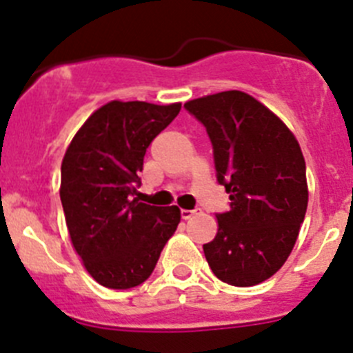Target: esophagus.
Wrapping results in <instances>:
<instances>
[{
	"label": "esophagus",
	"mask_w": 353,
	"mask_h": 353,
	"mask_svg": "<svg viewBox=\"0 0 353 353\" xmlns=\"http://www.w3.org/2000/svg\"><path fill=\"white\" fill-rule=\"evenodd\" d=\"M195 214L196 211H193V209H181V218H183V220H190V218Z\"/></svg>",
	"instance_id": "34e87169"
}]
</instances>
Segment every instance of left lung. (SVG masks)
Returning a JSON list of instances; mask_svg holds the SVG:
<instances>
[{
	"label": "left lung",
	"mask_w": 353,
	"mask_h": 353,
	"mask_svg": "<svg viewBox=\"0 0 353 353\" xmlns=\"http://www.w3.org/2000/svg\"><path fill=\"white\" fill-rule=\"evenodd\" d=\"M209 133L218 183L230 211L204 244L209 268L234 287H253L281 269L307 209L306 161L294 133L244 91H221L184 103Z\"/></svg>",
	"instance_id": "1"
}]
</instances>
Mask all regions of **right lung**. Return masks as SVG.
Masks as SVG:
<instances>
[{
    "label": "right lung",
    "instance_id": "obj_1",
    "mask_svg": "<svg viewBox=\"0 0 353 353\" xmlns=\"http://www.w3.org/2000/svg\"><path fill=\"white\" fill-rule=\"evenodd\" d=\"M181 103L112 100L75 133L61 163L66 227L85 271L100 285L126 290L144 283L181 221L177 205L135 199L144 154Z\"/></svg>",
    "mask_w": 353,
    "mask_h": 353
}]
</instances>
